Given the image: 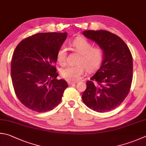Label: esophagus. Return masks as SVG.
<instances>
[{
  "label": "esophagus",
  "mask_w": 146,
  "mask_h": 146,
  "mask_svg": "<svg viewBox=\"0 0 146 146\" xmlns=\"http://www.w3.org/2000/svg\"><path fill=\"white\" fill-rule=\"evenodd\" d=\"M76 83V82H71V81H68V85H73V84H75Z\"/></svg>",
  "instance_id": "1"
}]
</instances>
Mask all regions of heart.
Instances as JSON below:
<instances>
[{
  "label": "heart",
  "instance_id": "obj_1",
  "mask_svg": "<svg viewBox=\"0 0 146 146\" xmlns=\"http://www.w3.org/2000/svg\"><path fill=\"white\" fill-rule=\"evenodd\" d=\"M74 51L79 54L76 65H68L60 70V75L68 81L74 82L80 79L84 72V67L88 72H93L100 67L103 62L104 53L102 49L93 47V44L83 37H78L71 42ZM67 52L64 46L60 48L56 54V59L60 65L67 61Z\"/></svg>",
  "mask_w": 146,
  "mask_h": 146
}]
</instances>
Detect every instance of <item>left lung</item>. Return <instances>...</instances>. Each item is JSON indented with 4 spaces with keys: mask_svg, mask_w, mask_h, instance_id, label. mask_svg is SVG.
Wrapping results in <instances>:
<instances>
[{
    "mask_svg": "<svg viewBox=\"0 0 146 146\" xmlns=\"http://www.w3.org/2000/svg\"><path fill=\"white\" fill-rule=\"evenodd\" d=\"M85 37L102 49L104 57L99 70L86 82L82 99L90 109L107 112L121 104L130 92L133 78V60L127 45L106 30H86Z\"/></svg>",
    "mask_w": 146,
    "mask_h": 146,
    "instance_id": "8db88e82",
    "label": "left lung"
}]
</instances>
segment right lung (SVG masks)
Returning a JSON list of instances; mask_svg holds the SVG:
<instances>
[{
  "instance_id": "1",
  "label": "right lung",
  "mask_w": 146,
  "mask_h": 146,
  "mask_svg": "<svg viewBox=\"0 0 146 146\" xmlns=\"http://www.w3.org/2000/svg\"><path fill=\"white\" fill-rule=\"evenodd\" d=\"M67 33H39L21 41L13 53L11 75L22 104L38 112L51 111L62 100L68 87L54 64Z\"/></svg>"
}]
</instances>
